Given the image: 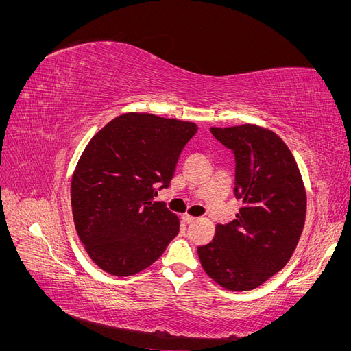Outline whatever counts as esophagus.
Returning <instances> with one entry per match:
<instances>
[{"mask_svg":"<svg viewBox=\"0 0 351 351\" xmlns=\"http://www.w3.org/2000/svg\"><path fill=\"white\" fill-rule=\"evenodd\" d=\"M182 219H183V222H186V224H192V222H195L196 218L192 217V215H189V214H183Z\"/></svg>","mask_w":351,"mask_h":351,"instance_id":"1","label":"esophagus"}]
</instances>
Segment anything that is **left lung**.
I'll return each instance as SVG.
<instances>
[{"label":"left lung","instance_id":"obj_1","mask_svg":"<svg viewBox=\"0 0 351 351\" xmlns=\"http://www.w3.org/2000/svg\"><path fill=\"white\" fill-rule=\"evenodd\" d=\"M236 158V219L218 224L199 246L209 277L232 291L263 284L290 261L306 219V190L295 159L278 134L254 124L210 127Z\"/></svg>","mask_w":351,"mask_h":351}]
</instances>
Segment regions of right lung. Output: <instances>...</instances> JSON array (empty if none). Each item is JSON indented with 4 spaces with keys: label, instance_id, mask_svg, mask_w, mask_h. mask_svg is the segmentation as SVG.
Returning a JSON list of instances; mask_svg holds the SVG:
<instances>
[{
    "label": "right lung",
    "instance_id": "right-lung-1",
    "mask_svg": "<svg viewBox=\"0 0 351 351\" xmlns=\"http://www.w3.org/2000/svg\"><path fill=\"white\" fill-rule=\"evenodd\" d=\"M195 123L127 112L95 134L71 178L73 219L80 241L101 269L129 277L167 249L180 221L156 190L167 189Z\"/></svg>",
    "mask_w": 351,
    "mask_h": 351
}]
</instances>
